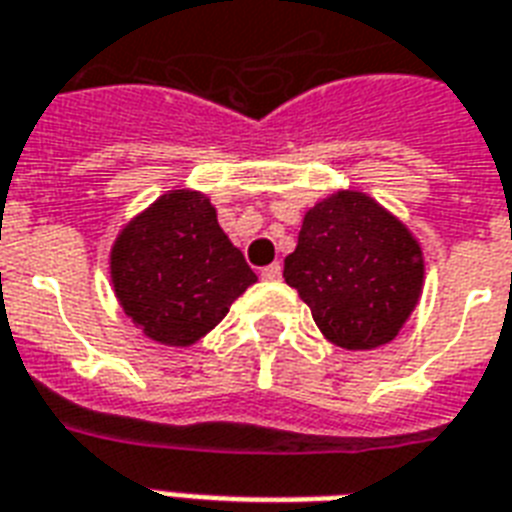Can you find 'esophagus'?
I'll use <instances>...</instances> for the list:
<instances>
[{
  "mask_svg": "<svg viewBox=\"0 0 512 512\" xmlns=\"http://www.w3.org/2000/svg\"><path fill=\"white\" fill-rule=\"evenodd\" d=\"M280 275H283V267H280L278 261L261 270V278H264V280H280Z\"/></svg>",
  "mask_w": 512,
  "mask_h": 512,
  "instance_id": "esophagus-1",
  "label": "esophagus"
}]
</instances>
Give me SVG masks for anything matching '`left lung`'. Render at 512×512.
Here are the masks:
<instances>
[{"mask_svg":"<svg viewBox=\"0 0 512 512\" xmlns=\"http://www.w3.org/2000/svg\"><path fill=\"white\" fill-rule=\"evenodd\" d=\"M283 278L340 348L391 343L424 283L418 242L394 215L359 191H340L307 210Z\"/></svg>","mask_w":512,"mask_h":512,"instance_id":"left-lung-1","label":"left lung"}]
</instances>
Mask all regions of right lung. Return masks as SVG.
Returning <instances> with one entry per match:
<instances>
[{"label":"right lung","instance_id":"1","mask_svg":"<svg viewBox=\"0 0 512 512\" xmlns=\"http://www.w3.org/2000/svg\"><path fill=\"white\" fill-rule=\"evenodd\" d=\"M110 272L134 324L156 343L180 348L205 337L256 283L197 191L164 194L137 215L115 240Z\"/></svg>","mask_w":512,"mask_h":512}]
</instances>
